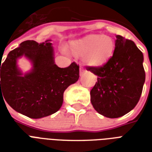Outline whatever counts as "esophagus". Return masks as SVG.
Segmentation results:
<instances>
[{"label":"esophagus","mask_w":152,"mask_h":152,"mask_svg":"<svg viewBox=\"0 0 152 152\" xmlns=\"http://www.w3.org/2000/svg\"><path fill=\"white\" fill-rule=\"evenodd\" d=\"M86 70L85 69L83 66H80V76H82L83 74L86 72Z\"/></svg>","instance_id":"obj_1"}]
</instances>
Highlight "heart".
<instances>
[{"mask_svg": "<svg viewBox=\"0 0 152 152\" xmlns=\"http://www.w3.org/2000/svg\"><path fill=\"white\" fill-rule=\"evenodd\" d=\"M70 50L77 57H83L88 65L100 66L112 58L115 51L114 40L105 35H90L70 42Z\"/></svg>", "mask_w": 152, "mask_h": 152, "instance_id": "heart-1", "label": "heart"}]
</instances>
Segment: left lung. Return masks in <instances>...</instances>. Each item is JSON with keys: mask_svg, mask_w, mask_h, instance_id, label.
Returning a JSON list of instances; mask_svg holds the SVG:
<instances>
[{"mask_svg": "<svg viewBox=\"0 0 152 152\" xmlns=\"http://www.w3.org/2000/svg\"><path fill=\"white\" fill-rule=\"evenodd\" d=\"M143 54L134 41L116 36L112 58L101 66H87L98 76L90 101L99 114L118 118L135 107L145 82Z\"/></svg>", "mask_w": 152, "mask_h": 152, "instance_id": "1", "label": "left lung"}]
</instances>
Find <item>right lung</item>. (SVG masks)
I'll return each instance as SVG.
<instances>
[{"label": "right lung", "instance_id": "add662e5", "mask_svg": "<svg viewBox=\"0 0 152 152\" xmlns=\"http://www.w3.org/2000/svg\"><path fill=\"white\" fill-rule=\"evenodd\" d=\"M22 56L33 64L31 72L24 75L17 65V60ZM0 72V96L2 93L12 108L32 119L58 112L63 105L65 89L80 76L76 63L65 68L54 63L50 40L40 44L35 40L22 42L8 53L4 63L1 62Z\"/></svg>", "mask_w": 152, "mask_h": 152}]
</instances>
